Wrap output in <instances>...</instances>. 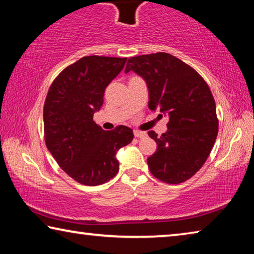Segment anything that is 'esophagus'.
<instances>
[{"label":"esophagus","instance_id":"esophagus-1","mask_svg":"<svg viewBox=\"0 0 254 254\" xmlns=\"http://www.w3.org/2000/svg\"><path fill=\"white\" fill-rule=\"evenodd\" d=\"M133 133H134V136L135 137H140V139H141V137H145V136L148 135L147 132L139 131V130H134V132H133Z\"/></svg>","mask_w":254,"mask_h":254}]
</instances>
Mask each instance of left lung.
I'll use <instances>...</instances> for the list:
<instances>
[{
    "mask_svg": "<svg viewBox=\"0 0 254 254\" xmlns=\"http://www.w3.org/2000/svg\"><path fill=\"white\" fill-rule=\"evenodd\" d=\"M131 70L147 84L149 109L169 118L168 130L160 136L148 133L157 143V151L147 159L149 169L165 183H183L201 168L217 136L209 87L190 66L166 53L128 58L124 72Z\"/></svg>",
    "mask_w": 254,
    "mask_h": 254,
    "instance_id": "left-lung-1",
    "label": "left lung"
}]
</instances>
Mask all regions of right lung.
I'll return each instance as SVG.
<instances>
[{
	"label": "right lung",
	"mask_w": 254,
	"mask_h": 254,
	"mask_svg": "<svg viewBox=\"0 0 254 254\" xmlns=\"http://www.w3.org/2000/svg\"><path fill=\"white\" fill-rule=\"evenodd\" d=\"M127 58L87 56L65 68L51 84L44 107L47 148L65 173L79 184L102 185L119 171L117 153L133 140L130 127L105 131L93 121L105 88Z\"/></svg>",
	"instance_id": "right-lung-1"
}]
</instances>
